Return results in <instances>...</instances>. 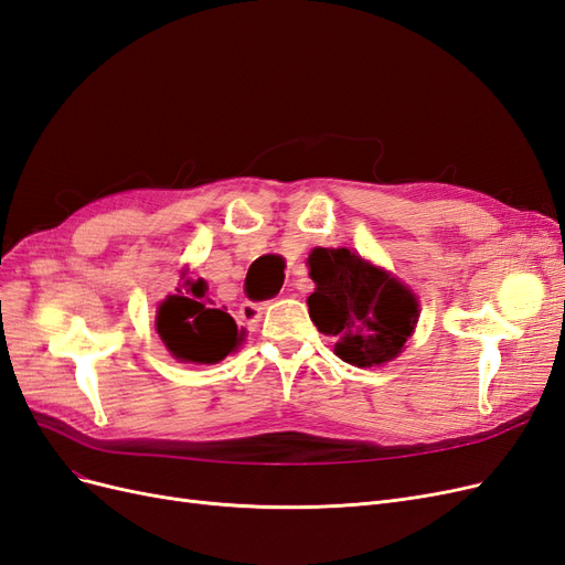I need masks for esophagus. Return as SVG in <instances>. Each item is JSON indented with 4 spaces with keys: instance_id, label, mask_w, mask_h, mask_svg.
Wrapping results in <instances>:
<instances>
[{
    "instance_id": "esophagus-1",
    "label": "esophagus",
    "mask_w": 565,
    "mask_h": 565,
    "mask_svg": "<svg viewBox=\"0 0 565 565\" xmlns=\"http://www.w3.org/2000/svg\"><path fill=\"white\" fill-rule=\"evenodd\" d=\"M266 306L268 303H254V301H245V303H241V318L247 322V324H256L262 320V316H264V311H266Z\"/></svg>"
}]
</instances>
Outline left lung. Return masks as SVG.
Here are the masks:
<instances>
[{"instance_id":"1","label":"left lung","mask_w":565,"mask_h":565,"mask_svg":"<svg viewBox=\"0 0 565 565\" xmlns=\"http://www.w3.org/2000/svg\"><path fill=\"white\" fill-rule=\"evenodd\" d=\"M316 292L306 299L318 332L334 337V353L355 367L384 365L415 332L419 301L413 289L347 247L309 254Z\"/></svg>"}]
</instances>
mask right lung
<instances>
[{
    "label": "right lung",
    "mask_w": 565,
    "mask_h": 565,
    "mask_svg": "<svg viewBox=\"0 0 565 565\" xmlns=\"http://www.w3.org/2000/svg\"><path fill=\"white\" fill-rule=\"evenodd\" d=\"M185 292L177 289L179 295H169L158 306L156 328L164 341L167 351L181 363L214 365L233 353L245 337L237 330L235 320L224 311L214 309L207 295V282L185 280Z\"/></svg>",
    "instance_id": "add662e5"
}]
</instances>
